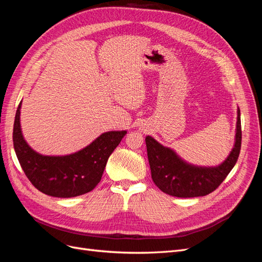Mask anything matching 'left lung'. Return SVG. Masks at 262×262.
Returning a JSON list of instances; mask_svg holds the SVG:
<instances>
[{
	"label": "left lung",
	"instance_id": "8db88e82",
	"mask_svg": "<svg viewBox=\"0 0 262 262\" xmlns=\"http://www.w3.org/2000/svg\"><path fill=\"white\" fill-rule=\"evenodd\" d=\"M150 173L163 192L178 198L203 196L214 191L233 169L242 145L241 110L237 108L234 145L224 162L217 166H198L186 162L175 150L154 138H145Z\"/></svg>",
	"mask_w": 262,
	"mask_h": 262
}]
</instances>
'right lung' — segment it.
I'll list each match as a JSON object with an SVG mask.
<instances>
[{"instance_id":"right-lung-1","label":"right lung","mask_w":262,"mask_h":262,"mask_svg":"<svg viewBox=\"0 0 262 262\" xmlns=\"http://www.w3.org/2000/svg\"><path fill=\"white\" fill-rule=\"evenodd\" d=\"M21 101L15 116L14 149L27 178L39 191L55 198H73L87 193L98 185L109 156L126 131L101 133L92 143L75 153L43 155L36 152L23 136Z\"/></svg>"}]
</instances>
